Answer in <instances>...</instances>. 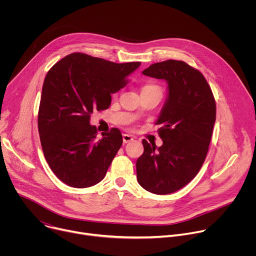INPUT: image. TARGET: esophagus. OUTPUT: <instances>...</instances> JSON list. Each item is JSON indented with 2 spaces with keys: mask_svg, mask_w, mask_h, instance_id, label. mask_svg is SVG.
I'll use <instances>...</instances> for the list:
<instances>
[{
  "mask_svg": "<svg viewBox=\"0 0 256 256\" xmlns=\"http://www.w3.org/2000/svg\"><path fill=\"white\" fill-rule=\"evenodd\" d=\"M134 140V138H132V134H122V140H124V144H126V142H130V140Z\"/></svg>",
  "mask_w": 256,
  "mask_h": 256,
  "instance_id": "1",
  "label": "esophagus"
}]
</instances>
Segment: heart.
<instances>
[{
	"label": "heart",
	"instance_id": "heart-1",
	"mask_svg": "<svg viewBox=\"0 0 256 256\" xmlns=\"http://www.w3.org/2000/svg\"><path fill=\"white\" fill-rule=\"evenodd\" d=\"M146 87H150V86H146Z\"/></svg>",
	"mask_w": 256,
	"mask_h": 256
}]
</instances>
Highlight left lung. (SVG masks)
Returning a JSON list of instances; mask_svg holds the SVG:
<instances>
[{
    "instance_id": "1",
    "label": "left lung",
    "mask_w": 256,
    "mask_h": 256,
    "mask_svg": "<svg viewBox=\"0 0 256 256\" xmlns=\"http://www.w3.org/2000/svg\"><path fill=\"white\" fill-rule=\"evenodd\" d=\"M144 76L163 79L168 95L156 124L161 147L142 140L136 160L140 186L155 194H169L186 186L202 166L216 122V102L202 72L182 60L151 64Z\"/></svg>"
}]
</instances>
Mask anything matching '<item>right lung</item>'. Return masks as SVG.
Masks as SVG:
<instances>
[{
    "label": "right lung",
    "instance_id": "obj_1",
    "mask_svg": "<svg viewBox=\"0 0 256 256\" xmlns=\"http://www.w3.org/2000/svg\"><path fill=\"white\" fill-rule=\"evenodd\" d=\"M140 62L116 64L85 54H70L48 72L38 110V132L44 157L68 186L97 184L122 144L118 128L97 138L90 124L93 110L107 109L112 93L124 88Z\"/></svg>",
    "mask_w": 256,
    "mask_h": 256
}]
</instances>
